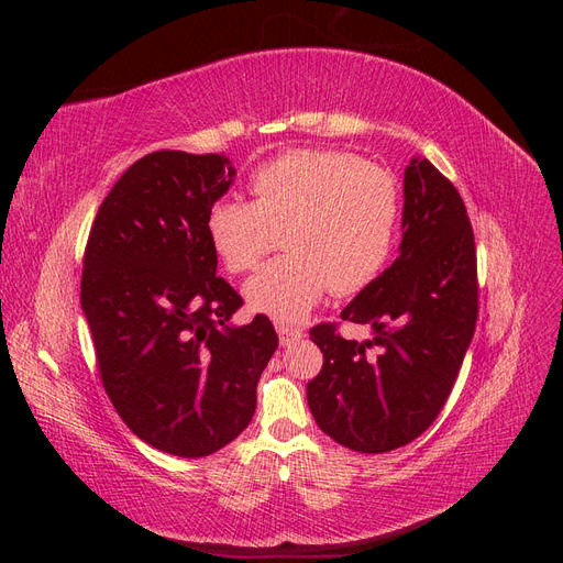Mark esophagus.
Wrapping results in <instances>:
<instances>
[{
	"label": "esophagus",
	"mask_w": 563,
	"mask_h": 563,
	"mask_svg": "<svg viewBox=\"0 0 563 563\" xmlns=\"http://www.w3.org/2000/svg\"><path fill=\"white\" fill-rule=\"evenodd\" d=\"M277 333H279V343H282V345H294V343H298V340L302 338V329L284 327V323H279Z\"/></svg>",
	"instance_id": "34e87169"
}]
</instances>
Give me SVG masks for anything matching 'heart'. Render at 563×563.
<instances>
[{
	"mask_svg": "<svg viewBox=\"0 0 563 563\" xmlns=\"http://www.w3.org/2000/svg\"><path fill=\"white\" fill-rule=\"evenodd\" d=\"M249 199H218L207 213L209 242L230 272L267 263L244 286L251 308L300 321L331 288L354 296L385 269L397 244L399 185L389 172L333 150H288L251 176Z\"/></svg>",
	"mask_w": 563,
	"mask_h": 563,
	"instance_id": "heart-1",
	"label": "heart"
}]
</instances>
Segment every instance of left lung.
<instances>
[{
    "mask_svg": "<svg viewBox=\"0 0 563 563\" xmlns=\"http://www.w3.org/2000/svg\"><path fill=\"white\" fill-rule=\"evenodd\" d=\"M476 253L465 203L449 178L413 157L404 172L399 258L340 319L366 323L356 343L335 323L310 331L323 352L308 404L319 428L360 453L420 437L444 408L476 327Z\"/></svg>",
    "mask_w": 563,
    "mask_h": 563,
    "instance_id": "1",
    "label": "left lung"
}]
</instances>
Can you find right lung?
Instances as JSON below:
<instances>
[{"label":"right lung","instance_id":"1","mask_svg":"<svg viewBox=\"0 0 563 563\" xmlns=\"http://www.w3.org/2000/svg\"><path fill=\"white\" fill-rule=\"evenodd\" d=\"M234 174L223 155H145L100 203L84 251L100 380L135 437L178 457L211 455L246 430L279 345L265 314L234 327L242 296L216 277L207 213Z\"/></svg>","mask_w":563,"mask_h":563}]
</instances>
